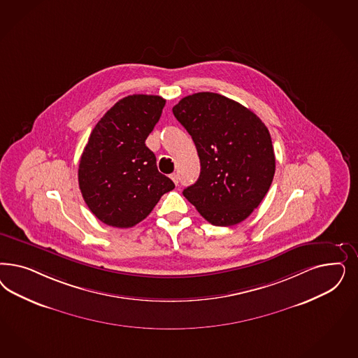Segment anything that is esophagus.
I'll use <instances>...</instances> for the list:
<instances>
[{
	"label": "esophagus",
	"instance_id": "esophagus-1",
	"mask_svg": "<svg viewBox=\"0 0 358 358\" xmlns=\"http://www.w3.org/2000/svg\"><path fill=\"white\" fill-rule=\"evenodd\" d=\"M171 179H173L175 185H179V175H178V173H173V175H171Z\"/></svg>",
	"mask_w": 358,
	"mask_h": 358
}]
</instances>
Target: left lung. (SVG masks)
I'll return each mask as SVG.
<instances>
[{
	"mask_svg": "<svg viewBox=\"0 0 358 358\" xmlns=\"http://www.w3.org/2000/svg\"><path fill=\"white\" fill-rule=\"evenodd\" d=\"M173 112L194 139L201 166L196 183L183 191L185 199L212 225L231 227L248 219L275 173L265 124L219 93L189 94Z\"/></svg>",
	"mask_w": 358,
	"mask_h": 358,
	"instance_id": "8db88e82",
	"label": "left lung"
}]
</instances>
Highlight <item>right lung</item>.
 Masks as SVG:
<instances>
[{
	"instance_id": "right-lung-1",
	"label": "right lung",
	"mask_w": 358,
	"mask_h": 358,
	"mask_svg": "<svg viewBox=\"0 0 358 358\" xmlns=\"http://www.w3.org/2000/svg\"><path fill=\"white\" fill-rule=\"evenodd\" d=\"M166 100L131 94L96 124L79 163V187L93 215L109 227L131 228L150 215L175 185L158 171L145 141L159 121Z\"/></svg>"
}]
</instances>
